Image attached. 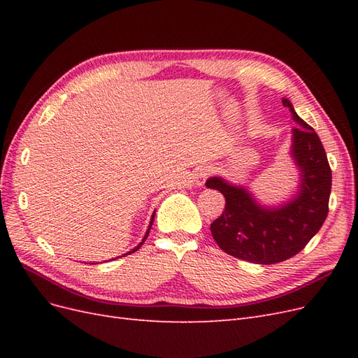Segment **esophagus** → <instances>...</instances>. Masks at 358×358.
I'll list each match as a JSON object with an SVG mask.
<instances>
[{
  "mask_svg": "<svg viewBox=\"0 0 358 358\" xmlns=\"http://www.w3.org/2000/svg\"><path fill=\"white\" fill-rule=\"evenodd\" d=\"M210 173H212V167H203V169H200V170L197 171V175H196L197 185H203L206 178H208V176L210 175Z\"/></svg>",
  "mask_w": 358,
  "mask_h": 358,
  "instance_id": "1",
  "label": "esophagus"
}]
</instances>
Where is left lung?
<instances>
[{
  "label": "left lung",
  "instance_id": "1",
  "mask_svg": "<svg viewBox=\"0 0 358 358\" xmlns=\"http://www.w3.org/2000/svg\"><path fill=\"white\" fill-rule=\"evenodd\" d=\"M299 127L292 128L291 157L300 171L292 199L275 208L259 204L245 187L210 178L206 187L225 197V209L210 224L215 242L225 254L257 264H275L299 254L318 233L329 213L331 169L315 129L282 99Z\"/></svg>",
  "mask_w": 358,
  "mask_h": 358
}]
</instances>
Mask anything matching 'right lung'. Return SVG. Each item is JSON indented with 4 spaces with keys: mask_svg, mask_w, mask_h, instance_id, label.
Instances as JSON below:
<instances>
[{
    "mask_svg": "<svg viewBox=\"0 0 358 358\" xmlns=\"http://www.w3.org/2000/svg\"><path fill=\"white\" fill-rule=\"evenodd\" d=\"M154 216H155V212H154V215H152V218H150V222H149V227H148V230H146V234H145V237H143V241L142 242H140L134 249H131V251H129V252H127V254H124V255H129V254H133V252H136L137 251V249H140V246H142L143 245V242L146 241V237H148V234H149V230H150V227H152V224H154ZM95 264V263H94Z\"/></svg>",
    "mask_w": 358,
    "mask_h": 358,
    "instance_id": "add662e5",
    "label": "right lung"
}]
</instances>
